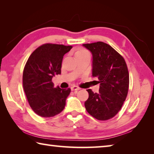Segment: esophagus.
<instances>
[{
	"label": "esophagus",
	"mask_w": 154,
	"mask_h": 154,
	"mask_svg": "<svg viewBox=\"0 0 154 154\" xmlns=\"http://www.w3.org/2000/svg\"><path fill=\"white\" fill-rule=\"evenodd\" d=\"M71 89L72 91H77V90H80V88L79 87L76 86V85H72V86H71Z\"/></svg>",
	"instance_id": "obj_1"
}]
</instances>
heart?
I'll return each mask as SVG.
<instances>
[{"mask_svg": "<svg viewBox=\"0 0 154 154\" xmlns=\"http://www.w3.org/2000/svg\"><path fill=\"white\" fill-rule=\"evenodd\" d=\"M77 53H88V52L85 50H84V49H81V50L78 51Z\"/></svg>", "mask_w": 154, "mask_h": 154, "instance_id": "heart-1", "label": "heart"}]
</instances>
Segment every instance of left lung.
Listing matches in <instances>:
<instances>
[{
    "mask_svg": "<svg viewBox=\"0 0 154 154\" xmlns=\"http://www.w3.org/2000/svg\"><path fill=\"white\" fill-rule=\"evenodd\" d=\"M92 54V76L100 83L98 93L87 90L89 98L85 107L98 120L116 116L126 100L129 87V73L124 59L118 52L103 42L83 44Z\"/></svg>",
    "mask_w": 154,
    "mask_h": 154,
    "instance_id": "left-lung-1",
    "label": "left lung"
}]
</instances>
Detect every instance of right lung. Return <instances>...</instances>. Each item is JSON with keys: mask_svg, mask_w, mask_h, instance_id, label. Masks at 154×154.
Instances as JSON below:
<instances>
[{"mask_svg": "<svg viewBox=\"0 0 154 154\" xmlns=\"http://www.w3.org/2000/svg\"><path fill=\"white\" fill-rule=\"evenodd\" d=\"M71 45L46 43L28 58L23 72V87L28 103L41 117L50 118L63 110L71 89L54 88L52 78L60 75L62 62Z\"/></svg>", "mask_w": 154, "mask_h": 154, "instance_id": "obj_1", "label": "right lung"}]
</instances>
